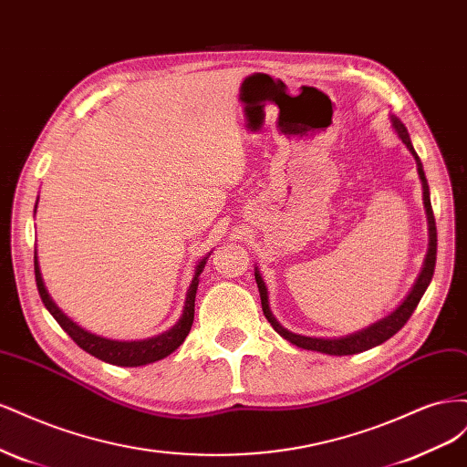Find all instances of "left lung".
<instances>
[{
	"label": "left lung",
	"mask_w": 467,
	"mask_h": 467,
	"mask_svg": "<svg viewBox=\"0 0 467 467\" xmlns=\"http://www.w3.org/2000/svg\"><path fill=\"white\" fill-rule=\"evenodd\" d=\"M391 124L395 132L401 138V142L407 146V150L411 151V155L417 161V171L422 182V202H425V210H427V220H429V251H427V259L425 265H422V271L415 282L413 290L409 292L407 298L403 300V304L395 309L393 314H389L388 317L379 319L378 323L370 325V327H366L362 331H357L352 335L347 337H338V338H317V337H306V335H296L288 329L282 327V325L275 319L271 307H268V296H266V286L265 282L257 271L255 266V280H257V286H259V294H261V306H263V314L268 319V323L273 325V329L280 335L285 337L286 341H290L292 345L306 348V350H317V352H325V355H335V357H343V355H357V352L362 350H368L372 347H378L384 341H388L389 337H393L398 333L403 325L407 323V319L413 316L415 307L419 306L422 294L429 288L432 275H434V265H436V222H434V214H432V206H431V192H429V182L425 177V171H422V163L419 160V155L411 144V138H409V132L405 129V124L391 117Z\"/></svg>",
	"instance_id": "left-lung-1"
}]
</instances>
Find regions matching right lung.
<instances>
[{"mask_svg": "<svg viewBox=\"0 0 467 467\" xmlns=\"http://www.w3.org/2000/svg\"><path fill=\"white\" fill-rule=\"evenodd\" d=\"M35 212H36V206H35ZM208 255H210V253H208ZM206 259L208 257H204L199 265H196L194 278H192L191 286H189L187 300H185V307H182L181 319L169 331H165L161 335L150 337V338H142V341H115V338L99 337L95 333L81 329L78 323L69 319L62 312V309L52 302V298L45 288V282H42L38 261H36V249H35V278H36V288H38L42 304L47 306V309L52 314V317L58 321L60 327L69 337H72V341L79 348L89 352L91 357H95L99 360L115 364V366H144V364L161 360L167 355H171V352L175 348H179L182 345V341L187 338V335L192 327V321H194V298H196V288H199V276L204 271Z\"/></svg>", "mask_w": 467, "mask_h": 467, "instance_id": "add662e5", "label": "right lung"}]
</instances>
